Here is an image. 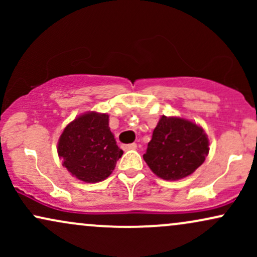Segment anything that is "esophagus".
Segmentation results:
<instances>
[{
  "instance_id": "1",
  "label": "esophagus",
  "mask_w": 257,
  "mask_h": 257,
  "mask_svg": "<svg viewBox=\"0 0 257 257\" xmlns=\"http://www.w3.org/2000/svg\"><path fill=\"white\" fill-rule=\"evenodd\" d=\"M138 147L137 144H128V145H123L122 149L124 150V151H128V150H135Z\"/></svg>"
}]
</instances>
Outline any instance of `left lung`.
<instances>
[{"mask_svg":"<svg viewBox=\"0 0 257 257\" xmlns=\"http://www.w3.org/2000/svg\"><path fill=\"white\" fill-rule=\"evenodd\" d=\"M208 153L209 140L203 128L180 117L162 116L144 159L156 175L174 181L194 173Z\"/></svg>","mask_w":257,"mask_h":257,"instance_id":"8db88e82","label":"left lung"}]
</instances>
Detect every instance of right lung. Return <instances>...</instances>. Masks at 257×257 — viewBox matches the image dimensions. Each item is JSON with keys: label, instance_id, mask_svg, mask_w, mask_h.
<instances>
[{"label": "right lung", "instance_id": "obj_1", "mask_svg": "<svg viewBox=\"0 0 257 257\" xmlns=\"http://www.w3.org/2000/svg\"><path fill=\"white\" fill-rule=\"evenodd\" d=\"M63 166L84 182H99L111 175L123 151L108 126V114L87 112L66 125L59 138Z\"/></svg>", "mask_w": 257, "mask_h": 257}]
</instances>
